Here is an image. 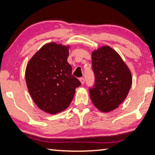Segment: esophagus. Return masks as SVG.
Here are the masks:
<instances>
[{"label": "esophagus", "instance_id": "obj_1", "mask_svg": "<svg viewBox=\"0 0 155 155\" xmlns=\"http://www.w3.org/2000/svg\"><path fill=\"white\" fill-rule=\"evenodd\" d=\"M79 81H81V84H84V83H85L84 78H83V77L80 78H79Z\"/></svg>", "mask_w": 155, "mask_h": 155}]
</instances>
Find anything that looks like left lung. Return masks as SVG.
Masks as SVG:
<instances>
[{"label":"left lung","mask_w":155,"mask_h":155,"mask_svg":"<svg viewBox=\"0 0 155 155\" xmlns=\"http://www.w3.org/2000/svg\"><path fill=\"white\" fill-rule=\"evenodd\" d=\"M94 87L90 99L97 109L107 112L116 109L126 99L132 85L130 70L116 51L104 46L92 54Z\"/></svg>","instance_id":"left-lung-1"}]
</instances>
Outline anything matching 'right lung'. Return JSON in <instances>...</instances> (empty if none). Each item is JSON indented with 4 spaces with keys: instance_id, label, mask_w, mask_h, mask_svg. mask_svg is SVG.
<instances>
[{
    "instance_id": "1",
    "label": "right lung",
    "mask_w": 155,
    "mask_h": 155,
    "mask_svg": "<svg viewBox=\"0 0 155 155\" xmlns=\"http://www.w3.org/2000/svg\"><path fill=\"white\" fill-rule=\"evenodd\" d=\"M69 46L45 44L34 55L27 65L25 79L28 89L36 105L49 114H56L68 108L81 85L72 74L68 62Z\"/></svg>"
}]
</instances>
